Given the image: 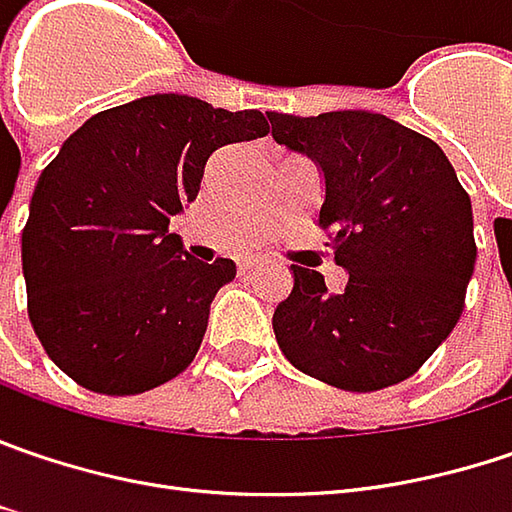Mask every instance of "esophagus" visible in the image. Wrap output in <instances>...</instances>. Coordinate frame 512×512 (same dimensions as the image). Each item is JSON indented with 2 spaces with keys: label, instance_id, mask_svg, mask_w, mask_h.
Instances as JSON below:
<instances>
[{
  "label": "esophagus",
  "instance_id": "34e87169",
  "mask_svg": "<svg viewBox=\"0 0 512 512\" xmlns=\"http://www.w3.org/2000/svg\"><path fill=\"white\" fill-rule=\"evenodd\" d=\"M260 266H263V260H257V257H243V260H240V272H243V275L257 272Z\"/></svg>",
  "mask_w": 512,
  "mask_h": 512
}]
</instances>
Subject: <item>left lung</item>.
<instances>
[{
    "mask_svg": "<svg viewBox=\"0 0 512 512\" xmlns=\"http://www.w3.org/2000/svg\"><path fill=\"white\" fill-rule=\"evenodd\" d=\"M272 136L324 170L318 226L345 292L295 266L272 327L304 374L345 391H379L423 368L464 313L475 269L472 202L432 138L362 109L269 112Z\"/></svg>",
    "mask_w": 512,
    "mask_h": 512,
    "instance_id": "1",
    "label": "left lung"
}]
</instances>
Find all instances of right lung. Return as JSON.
I'll use <instances>...</instances> for the list:
<instances>
[{
    "instance_id": "add662e5",
    "label": "right lung",
    "mask_w": 512,
    "mask_h": 512,
    "mask_svg": "<svg viewBox=\"0 0 512 512\" xmlns=\"http://www.w3.org/2000/svg\"><path fill=\"white\" fill-rule=\"evenodd\" d=\"M269 133L257 109L147 95L92 115L40 173L22 228L28 318L77 385L124 397L179 376L237 266L182 252L170 217L214 150Z\"/></svg>"
}]
</instances>
